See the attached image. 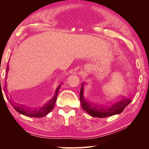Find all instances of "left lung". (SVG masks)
Returning <instances> with one entry per match:
<instances>
[{"label": "left lung", "mask_w": 149, "mask_h": 149, "mask_svg": "<svg viewBox=\"0 0 149 149\" xmlns=\"http://www.w3.org/2000/svg\"><path fill=\"white\" fill-rule=\"evenodd\" d=\"M83 84H81L80 90L79 100L83 109L93 117L95 118H106L116 114H119L124 111L129 103L131 102L130 99L125 98L124 100L115 103L111 107L101 106L92 102H88L83 96Z\"/></svg>", "instance_id": "1"}]
</instances>
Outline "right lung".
Segmentation results:
<instances>
[{
  "label": "right lung",
  "mask_w": 149,
  "mask_h": 149,
  "mask_svg": "<svg viewBox=\"0 0 149 149\" xmlns=\"http://www.w3.org/2000/svg\"><path fill=\"white\" fill-rule=\"evenodd\" d=\"M60 86H58L56 89L55 95L45 104L42 107L38 108H30L29 107H26L24 105H18L13 104L11 101H9L11 104L13 106V108L19 113L23 114L26 116L32 117V118H42L47 116L49 112H50L55 106V102L56 101V98L58 96V91H59Z\"/></svg>",
  "instance_id": "add662e5"
}]
</instances>
